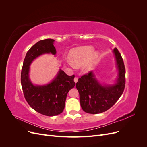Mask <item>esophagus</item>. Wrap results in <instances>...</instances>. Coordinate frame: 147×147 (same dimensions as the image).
Listing matches in <instances>:
<instances>
[{
  "mask_svg": "<svg viewBox=\"0 0 147 147\" xmlns=\"http://www.w3.org/2000/svg\"><path fill=\"white\" fill-rule=\"evenodd\" d=\"M78 78L77 77H75L74 78V82H75V83H77V82H78Z\"/></svg>",
  "mask_w": 147,
  "mask_h": 147,
  "instance_id": "esophagus-1",
  "label": "esophagus"
}]
</instances>
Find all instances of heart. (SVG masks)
<instances>
[{"label":"heart","instance_id":"heart-1","mask_svg":"<svg viewBox=\"0 0 147 147\" xmlns=\"http://www.w3.org/2000/svg\"><path fill=\"white\" fill-rule=\"evenodd\" d=\"M93 52L94 48L92 46H83L73 49L70 52V61H68V63L70 65L80 67L91 58V61H94L97 58L98 54L97 52H95L92 54ZM87 67L88 65L86 66V67Z\"/></svg>","mask_w":147,"mask_h":147}]
</instances>
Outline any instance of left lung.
Returning a JSON list of instances; mask_svg holds the SVG:
<instances>
[{
  "label": "left lung",
  "instance_id": "obj_1",
  "mask_svg": "<svg viewBox=\"0 0 147 147\" xmlns=\"http://www.w3.org/2000/svg\"><path fill=\"white\" fill-rule=\"evenodd\" d=\"M117 61L118 75L117 82L112 85H102L92 71L78 78L76 88L80 94V102L84 112L91 114L100 113L116 103L125 87L126 70L121 54L117 48L113 51Z\"/></svg>",
  "mask_w": 147,
  "mask_h": 147
}]
</instances>
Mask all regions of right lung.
<instances>
[{"label": "right lung", "instance_id": "obj_1", "mask_svg": "<svg viewBox=\"0 0 147 147\" xmlns=\"http://www.w3.org/2000/svg\"><path fill=\"white\" fill-rule=\"evenodd\" d=\"M55 40L48 38L38 42L26 53L21 74V83L25 99L36 112L46 116H55L63 112L68 92L75 85V75H67L60 69L56 78L49 84L35 86L29 77L30 65L38 56L45 53L56 55Z\"/></svg>", "mask_w": 147, "mask_h": 147}]
</instances>
